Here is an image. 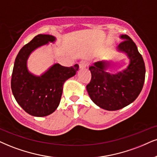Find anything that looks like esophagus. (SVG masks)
I'll list each match as a JSON object with an SVG mask.
<instances>
[{"mask_svg":"<svg viewBox=\"0 0 157 157\" xmlns=\"http://www.w3.org/2000/svg\"><path fill=\"white\" fill-rule=\"evenodd\" d=\"M78 65L80 68H85V67L88 66V62H86V60H82L80 61V63H79Z\"/></svg>","mask_w":157,"mask_h":157,"instance_id":"34e87169","label":"esophagus"}]
</instances>
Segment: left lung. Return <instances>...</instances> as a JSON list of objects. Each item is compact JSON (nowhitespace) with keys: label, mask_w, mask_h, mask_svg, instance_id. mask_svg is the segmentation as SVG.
Here are the masks:
<instances>
[{"label":"left lung","mask_w":157,"mask_h":157,"mask_svg":"<svg viewBox=\"0 0 157 157\" xmlns=\"http://www.w3.org/2000/svg\"><path fill=\"white\" fill-rule=\"evenodd\" d=\"M121 38L124 40L118 50L129 57L127 68L111 74L106 72L109 64L105 61L97 62L90 67L92 78L86 90L91 100L107 111H117L132 103L140 94L145 82V63L136 44L127 35H122Z\"/></svg>","instance_id":"1"}]
</instances>
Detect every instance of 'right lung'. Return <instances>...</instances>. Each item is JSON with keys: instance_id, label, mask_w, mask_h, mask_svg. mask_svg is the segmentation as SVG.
<instances>
[{"instance_id": "add662e5", "label": "right lung", "mask_w": 157, "mask_h": 157, "mask_svg": "<svg viewBox=\"0 0 157 157\" xmlns=\"http://www.w3.org/2000/svg\"><path fill=\"white\" fill-rule=\"evenodd\" d=\"M55 40V38L51 35H38L23 46L15 59L11 80L12 93L23 110L34 117H46L57 109L63 84L75 75L78 69V64L64 67L57 63L40 76L29 72L27 60L30 53L39 46Z\"/></svg>"}]
</instances>
